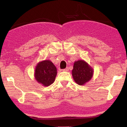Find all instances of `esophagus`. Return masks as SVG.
Masks as SVG:
<instances>
[{
    "instance_id": "34e87169",
    "label": "esophagus",
    "mask_w": 127,
    "mask_h": 127,
    "mask_svg": "<svg viewBox=\"0 0 127 127\" xmlns=\"http://www.w3.org/2000/svg\"><path fill=\"white\" fill-rule=\"evenodd\" d=\"M63 71H69V68H68V67H67V68H66L65 69H63Z\"/></svg>"
}]
</instances>
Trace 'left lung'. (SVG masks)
Returning a JSON list of instances; mask_svg holds the SVG:
<instances>
[{
    "label": "left lung",
    "instance_id": "1",
    "mask_svg": "<svg viewBox=\"0 0 127 127\" xmlns=\"http://www.w3.org/2000/svg\"><path fill=\"white\" fill-rule=\"evenodd\" d=\"M93 69L89 64L83 60L75 62L72 75L75 82L79 85H83L92 79Z\"/></svg>",
    "mask_w": 127,
    "mask_h": 127
}]
</instances>
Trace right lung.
Wrapping results in <instances>:
<instances>
[{"label": "right lung", "mask_w": 127, "mask_h": 127, "mask_svg": "<svg viewBox=\"0 0 127 127\" xmlns=\"http://www.w3.org/2000/svg\"><path fill=\"white\" fill-rule=\"evenodd\" d=\"M57 68L52 62L45 60L39 62L36 66L34 76L37 82L44 86H49L55 81Z\"/></svg>", "instance_id": "obj_1"}]
</instances>
